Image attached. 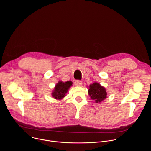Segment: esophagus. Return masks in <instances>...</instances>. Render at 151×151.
Here are the masks:
<instances>
[{"label":"esophagus","instance_id":"1","mask_svg":"<svg viewBox=\"0 0 151 151\" xmlns=\"http://www.w3.org/2000/svg\"><path fill=\"white\" fill-rule=\"evenodd\" d=\"M82 84V82L80 80H76L75 82V85L76 86H81Z\"/></svg>","mask_w":151,"mask_h":151}]
</instances>
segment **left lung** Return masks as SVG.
Returning <instances> with one entry per match:
<instances>
[{
  "label": "left lung",
  "mask_w": 151,
  "mask_h": 151,
  "mask_svg": "<svg viewBox=\"0 0 151 151\" xmlns=\"http://www.w3.org/2000/svg\"><path fill=\"white\" fill-rule=\"evenodd\" d=\"M88 94L91 99L96 103H100L106 98L107 93L105 88L99 83L94 82L90 85Z\"/></svg>",
  "instance_id": "1"
}]
</instances>
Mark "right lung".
Masks as SVG:
<instances>
[{
    "label": "right lung",
    "instance_id": "obj_1",
    "mask_svg": "<svg viewBox=\"0 0 151 151\" xmlns=\"http://www.w3.org/2000/svg\"><path fill=\"white\" fill-rule=\"evenodd\" d=\"M72 82L71 81H67L66 82H63L61 81L55 85L54 90L52 93V96L56 99H61L65 97L68 90L71 87Z\"/></svg>",
    "mask_w": 151,
    "mask_h": 151
}]
</instances>
